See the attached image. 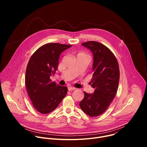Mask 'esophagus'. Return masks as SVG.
<instances>
[{
    "instance_id": "esophagus-1",
    "label": "esophagus",
    "mask_w": 147,
    "mask_h": 147,
    "mask_svg": "<svg viewBox=\"0 0 147 147\" xmlns=\"http://www.w3.org/2000/svg\"><path fill=\"white\" fill-rule=\"evenodd\" d=\"M75 89H76V88H74V87H69V88H68V90H69V91H72L74 90Z\"/></svg>"
}]
</instances>
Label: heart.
Here are the masks:
<instances>
[{
	"instance_id": "obj_1",
	"label": "heart",
	"mask_w": 147,
	"mask_h": 147,
	"mask_svg": "<svg viewBox=\"0 0 147 147\" xmlns=\"http://www.w3.org/2000/svg\"><path fill=\"white\" fill-rule=\"evenodd\" d=\"M78 55H86V54H84V53H81V52H80V53H79Z\"/></svg>"
}]
</instances>
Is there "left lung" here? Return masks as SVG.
Segmentation results:
<instances>
[{
    "label": "left lung",
    "instance_id": "1",
    "mask_svg": "<svg viewBox=\"0 0 147 147\" xmlns=\"http://www.w3.org/2000/svg\"><path fill=\"white\" fill-rule=\"evenodd\" d=\"M90 49L94 55L91 86L94 94L84 92V98L80 103L82 111L91 117H96L108 108L116 94L120 78L117 59L105 45L96 41L81 44Z\"/></svg>",
    "mask_w": 147,
    "mask_h": 147
}]
</instances>
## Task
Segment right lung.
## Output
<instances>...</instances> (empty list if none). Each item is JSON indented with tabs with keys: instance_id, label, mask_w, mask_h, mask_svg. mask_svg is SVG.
<instances>
[{
	"instance_id": "obj_1",
	"label": "right lung",
	"mask_w": 147,
	"mask_h": 147,
	"mask_svg": "<svg viewBox=\"0 0 147 147\" xmlns=\"http://www.w3.org/2000/svg\"><path fill=\"white\" fill-rule=\"evenodd\" d=\"M71 45L49 43L39 47L31 56L26 69V89L34 108L42 114L54 111L67 92L50 79L57 70L60 53Z\"/></svg>"
}]
</instances>
